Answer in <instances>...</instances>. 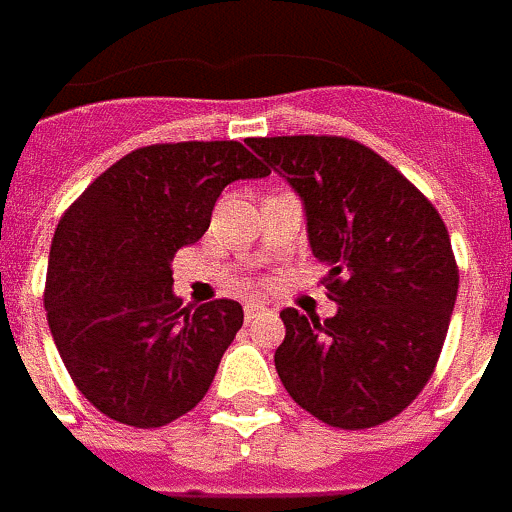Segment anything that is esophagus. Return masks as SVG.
<instances>
[{
	"label": "esophagus",
	"mask_w": 512,
	"mask_h": 512,
	"mask_svg": "<svg viewBox=\"0 0 512 512\" xmlns=\"http://www.w3.org/2000/svg\"><path fill=\"white\" fill-rule=\"evenodd\" d=\"M270 308L264 306V303H245V322H253L259 320L262 314H267Z\"/></svg>",
	"instance_id": "1"
}]
</instances>
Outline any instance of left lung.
Masks as SVG:
<instances>
[{
	"instance_id": "obj_1",
	"label": "left lung",
	"mask_w": 512,
	"mask_h": 512,
	"mask_svg": "<svg viewBox=\"0 0 512 512\" xmlns=\"http://www.w3.org/2000/svg\"><path fill=\"white\" fill-rule=\"evenodd\" d=\"M297 192L336 314L284 308L275 350L289 397L331 427L364 430L408 408L436 369L458 297L447 226L372 148L347 137H250Z\"/></svg>"
}]
</instances>
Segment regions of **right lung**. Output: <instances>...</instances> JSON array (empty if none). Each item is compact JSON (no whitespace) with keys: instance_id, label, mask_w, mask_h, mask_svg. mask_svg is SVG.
Wrapping results in <instances>:
<instances>
[{"instance_id":"obj_1","label":"right lung","mask_w":512,"mask_h":512,"mask_svg":"<svg viewBox=\"0 0 512 512\" xmlns=\"http://www.w3.org/2000/svg\"><path fill=\"white\" fill-rule=\"evenodd\" d=\"M264 176L234 140L137 148L57 223L46 317L76 389L104 416L162 427L204 400L245 314L237 300L181 308L173 253L204 237L231 181Z\"/></svg>"}]
</instances>
